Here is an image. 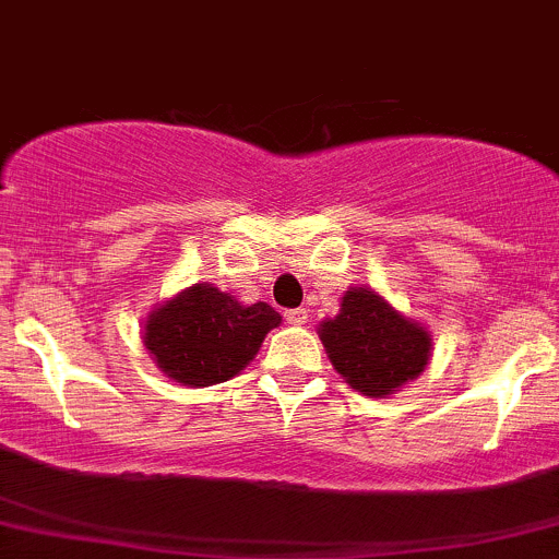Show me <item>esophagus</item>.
Listing matches in <instances>:
<instances>
[{"instance_id": "1", "label": "esophagus", "mask_w": 559, "mask_h": 559, "mask_svg": "<svg viewBox=\"0 0 559 559\" xmlns=\"http://www.w3.org/2000/svg\"><path fill=\"white\" fill-rule=\"evenodd\" d=\"M286 321H289V324H295V326L308 324V310H305V308L289 310V313H286Z\"/></svg>"}]
</instances>
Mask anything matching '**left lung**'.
I'll return each mask as SVG.
<instances>
[{"label":"left lung","instance_id":"left-lung-1","mask_svg":"<svg viewBox=\"0 0 559 559\" xmlns=\"http://www.w3.org/2000/svg\"><path fill=\"white\" fill-rule=\"evenodd\" d=\"M319 334L334 369L364 396H388L418 378L431 356L426 329L369 289H350Z\"/></svg>","mask_w":559,"mask_h":559}]
</instances>
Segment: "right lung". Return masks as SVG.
Wrapping results in <instances>:
<instances>
[{
  "instance_id": "add662e5",
  "label": "right lung",
  "mask_w": 559,
  "mask_h": 559,
  "mask_svg": "<svg viewBox=\"0 0 559 559\" xmlns=\"http://www.w3.org/2000/svg\"><path fill=\"white\" fill-rule=\"evenodd\" d=\"M278 324L267 302L240 305L216 286L195 284L150 316L144 343L176 383L214 385L235 378Z\"/></svg>"
}]
</instances>
